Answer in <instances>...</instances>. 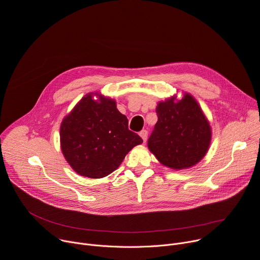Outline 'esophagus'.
<instances>
[{"instance_id":"obj_1","label":"esophagus","mask_w":260,"mask_h":260,"mask_svg":"<svg viewBox=\"0 0 260 260\" xmlns=\"http://www.w3.org/2000/svg\"><path fill=\"white\" fill-rule=\"evenodd\" d=\"M139 136H141V137L143 138L144 143H146L147 138H148V131H147V130H142L141 132H139Z\"/></svg>"}]
</instances>
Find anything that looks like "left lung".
<instances>
[{"label": "left lung", "mask_w": 260, "mask_h": 260, "mask_svg": "<svg viewBox=\"0 0 260 260\" xmlns=\"http://www.w3.org/2000/svg\"><path fill=\"white\" fill-rule=\"evenodd\" d=\"M158 121L149 137V150L164 166L181 170L194 166L208 151L211 130L196 100L184 93L158 103Z\"/></svg>", "instance_id": "1"}]
</instances>
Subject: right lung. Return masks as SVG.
Returning <instances> with one entry per match:
<instances>
[{"mask_svg":"<svg viewBox=\"0 0 260 260\" xmlns=\"http://www.w3.org/2000/svg\"><path fill=\"white\" fill-rule=\"evenodd\" d=\"M83 96L60 127L61 150L79 175L103 178L115 171L126 154L143 139L128 128V118L115 101L99 95Z\"/></svg>","mask_w":260,"mask_h":260,"instance_id":"right-lung-1","label":"right lung"}]
</instances>
